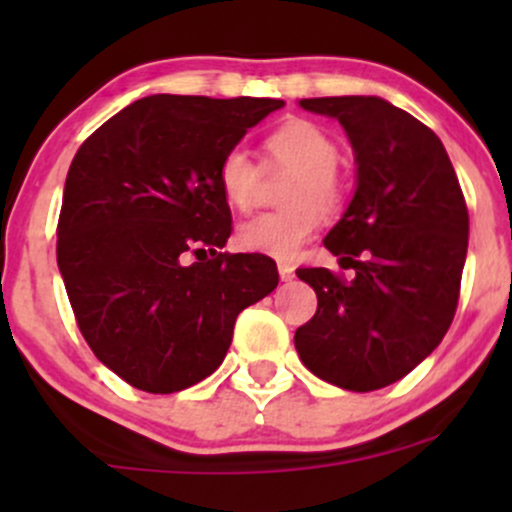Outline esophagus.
I'll return each instance as SVG.
<instances>
[{
  "label": "esophagus",
  "mask_w": 512,
  "mask_h": 512,
  "mask_svg": "<svg viewBox=\"0 0 512 512\" xmlns=\"http://www.w3.org/2000/svg\"><path fill=\"white\" fill-rule=\"evenodd\" d=\"M279 276H281V281H291L293 276H296V269H293L291 264L279 262Z\"/></svg>",
  "instance_id": "esophagus-1"
}]
</instances>
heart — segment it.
<instances>
[{
	"instance_id": "heart-1",
	"label": "heart",
	"mask_w": 512,
	"mask_h": 512,
	"mask_svg": "<svg viewBox=\"0 0 512 512\" xmlns=\"http://www.w3.org/2000/svg\"><path fill=\"white\" fill-rule=\"evenodd\" d=\"M274 166L296 168L284 190L286 209L264 211L243 221L236 245L245 252L291 260L313 236L317 214H332L344 199V182L337 173L339 146L330 132L310 120H291L267 137ZM262 168L245 146H231L219 163L221 195L231 209L248 211L255 204Z\"/></svg>"
}]
</instances>
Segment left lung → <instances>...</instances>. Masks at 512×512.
<instances>
[{"instance_id":"left-lung-1","label":"left lung","mask_w":512,"mask_h":512,"mask_svg":"<svg viewBox=\"0 0 512 512\" xmlns=\"http://www.w3.org/2000/svg\"><path fill=\"white\" fill-rule=\"evenodd\" d=\"M298 105L339 120L354 149V197L325 248L356 276L298 269L317 293V313L293 342L325 383L380 390L419 366L448 332L467 260V204L443 142L402 108L378 96Z\"/></svg>"}]
</instances>
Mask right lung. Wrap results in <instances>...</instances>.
I'll return each instance as SVG.
<instances>
[{
	"label": "right lung",
	"instance_id": "add662e5",
	"mask_svg": "<svg viewBox=\"0 0 512 512\" xmlns=\"http://www.w3.org/2000/svg\"><path fill=\"white\" fill-rule=\"evenodd\" d=\"M279 108L276 98L158 93L76 151L57 267L91 351L137 390L170 395L214 373L240 310L279 284L269 257L219 252L231 236L221 158Z\"/></svg>",
	"mask_w": 512,
	"mask_h": 512
}]
</instances>
